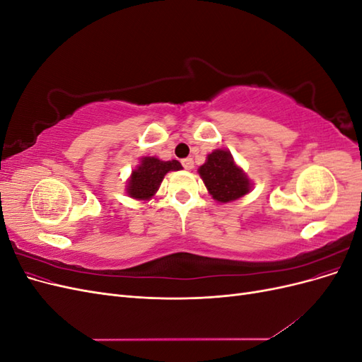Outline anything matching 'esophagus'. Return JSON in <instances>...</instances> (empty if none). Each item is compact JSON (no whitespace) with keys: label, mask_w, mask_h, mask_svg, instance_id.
<instances>
[{"label":"esophagus","mask_w":362,"mask_h":362,"mask_svg":"<svg viewBox=\"0 0 362 362\" xmlns=\"http://www.w3.org/2000/svg\"><path fill=\"white\" fill-rule=\"evenodd\" d=\"M182 166H184L185 170H192L194 168V163H193L192 158H184L182 160Z\"/></svg>","instance_id":"1"}]
</instances>
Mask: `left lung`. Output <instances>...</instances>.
<instances>
[{
	"instance_id": "obj_1",
	"label": "left lung",
	"mask_w": 362,
	"mask_h": 362,
	"mask_svg": "<svg viewBox=\"0 0 362 362\" xmlns=\"http://www.w3.org/2000/svg\"><path fill=\"white\" fill-rule=\"evenodd\" d=\"M198 173L211 198L221 204L243 198L254 185L246 172L235 163L231 152L223 148L208 154Z\"/></svg>"
}]
</instances>
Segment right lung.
<instances>
[{"instance_id":"right-lung-1","label":"right lung","mask_w":362,"mask_h":362,"mask_svg":"<svg viewBox=\"0 0 362 362\" xmlns=\"http://www.w3.org/2000/svg\"><path fill=\"white\" fill-rule=\"evenodd\" d=\"M181 169L178 160L163 161L157 157H141L137 166L131 170L125 192L136 201H149L158 192L164 175Z\"/></svg>"}]
</instances>
